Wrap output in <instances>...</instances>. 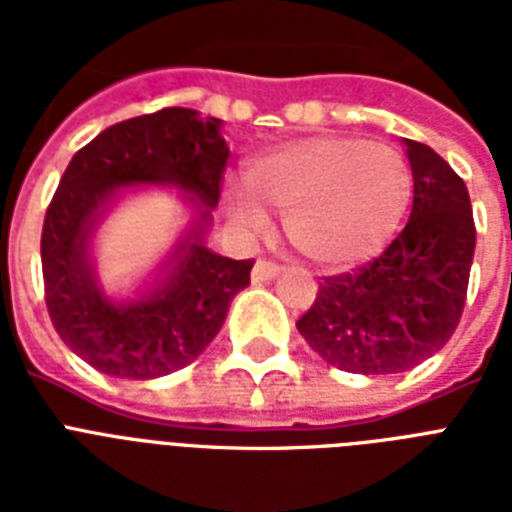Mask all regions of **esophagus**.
Wrapping results in <instances>:
<instances>
[{
    "label": "esophagus",
    "instance_id": "34e87169",
    "mask_svg": "<svg viewBox=\"0 0 512 512\" xmlns=\"http://www.w3.org/2000/svg\"><path fill=\"white\" fill-rule=\"evenodd\" d=\"M281 273V268L276 263H268V260H257L255 268H252V284H265V281L276 279Z\"/></svg>",
    "mask_w": 512,
    "mask_h": 512
}]
</instances>
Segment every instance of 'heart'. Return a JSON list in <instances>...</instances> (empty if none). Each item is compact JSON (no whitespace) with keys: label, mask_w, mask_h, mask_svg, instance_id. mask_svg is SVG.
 <instances>
[{"label":"heart","mask_w":512,"mask_h":512,"mask_svg":"<svg viewBox=\"0 0 512 512\" xmlns=\"http://www.w3.org/2000/svg\"><path fill=\"white\" fill-rule=\"evenodd\" d=\"M231 217L249 236L268 231L265 207L287 212L289 244L321 268H353L388 247L412 201L404 156L361 138H303L265 151L244 172Z\"/></svg>","instance_id":"b5f03b06"}]
</instances>
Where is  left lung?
<instances>
[{
    "label": "left lung",
    "instance_id": "obj_1",
    "mask_svg": "<svg viewBox=\"0 0 512 512\" xmlns=\"http://www.w3.org/2000/svg\"><path fill=\"white\" fill-rule=\"evenodd\" d=\"M414 177L409 223L364 268L324 279L297 332L327 364L398 374L444 348L460 324L476 252L462 177L425 143L401 140Z\"/></svg>",
    "mask_w": 512,
    "mask_h": 512
}]
</instances>
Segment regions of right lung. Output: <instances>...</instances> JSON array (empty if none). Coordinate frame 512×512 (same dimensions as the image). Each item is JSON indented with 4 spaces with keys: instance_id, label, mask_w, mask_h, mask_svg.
Masks as SVG:
<instances>
[{
    "instance_id": "right-lung-1",
    "label": "right lung",
    "mask_w": 512,
    "mask_h": 512,
    "mask_svg": "<svg viewBox=\"0 0 512 512\" xmlns=\"http://www.w3.org/2000/svg\"><path fill=\"white\" fill-rule=\"evenodd\" d=\"M228 154L223 119L162 108L100 132L60 177L42 228L44 297L60 340L98 372L154 380L183 369L207 350L231 300L249 287L255 260H231L207 247ZM140 187L180 192L189 220L135 293H108L94 239Z\"/></svg>"
}]
</instances>
